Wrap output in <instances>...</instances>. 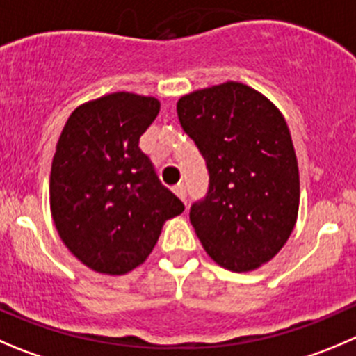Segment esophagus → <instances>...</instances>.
Returning a JSON list of instances; mask_svg holds the SVG:
<instances>
[{
  "mask_svg": "<svg viewBox=\"0 0 356 356\" xmlns=\"http://www.w3.org/2000/svg\"><path fill=\"white\" fill-rule=\"evenodd\" d=\"M172 191H175V194L178 195V197H180L181 201H185V199H187V191H185V185L184 184H178L175 188H172Z\"/></svg>",
  "mask_w": 356,
  "mask_h": 356,
  "instance_id": "esophagus-1",
  "label": "esophagus"
}]
</instances>
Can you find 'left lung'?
Returning a JSON list of instances; mask_svg holds the SVG:
<instances>
[{"instance_id":"left-lung-1","label":"left lung","mask_w":356,"mask_h":356,"mask_svg":"<svg viewBox=\"0 0 356 356\" xmlns=\"http://www.w3.org/2000/svg\"><path fill=\"white\" fill-rule=\"evenodd\" d=\"M176 111L209 171L208 195L191 209L202 248L223 269H259L285 246L299 215V164L285 117L239 82L185 94Z\"/></svg>"}]
</instances>
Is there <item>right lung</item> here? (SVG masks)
<instances>
[{
    "label": "right lung",
    "instance_id": "obj_1",
    "mask_svg": "<svg viewBox=\"0 0 356 356\" xmlns=\"http://www.w3.org/2000/svg\"><path fill=\"white\" fill-rule=\"evenodd\" d=\"M157 97L113 92L73 110L50 169V211L66 248L83 266L122 276L140 267L184 202L161 184L140 136Z\"/></svg>",
    "mask_w": 356,
    "mask_h": 356
}]
</instances>
